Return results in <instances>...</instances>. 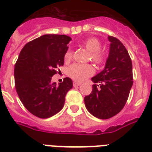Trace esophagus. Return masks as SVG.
Here are the masks:
<instances>
[{
    "instance_id": "1",
    "label": "esophagus",
    "mask_w": 152,
    "mask_h": 152,
    "mask_svg": "<svg viewBox=\"0 0 152 152\" xmlns=\"http://www.w3.org/2000/svg\"><path fill=\"white\" fill-rule=\"evenodd\" d=\"M81 85V83H79V82H76V81H74L73 82V86L74 87H76V86H79Z\"/></svg>"
}]
</instances>
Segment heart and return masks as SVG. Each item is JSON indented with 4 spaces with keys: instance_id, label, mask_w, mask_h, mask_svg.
Listing matches in <instances>:
<instances>
[{
    "instance_id": "b5f03b06",
    "label": "heart",
    "mask_w": 152,
    "mask_h": 152,
    "mask_svg": "<svg viewBox=\"0 0 152 152\" xmlns=\"http://www.w3.org/2000/svg\"><path fill=\"white\" fill-rule=\"evenodd\" d=\"M83 45L90 53L92 61L96 64H102L105 61V56L100 52L101 43L96 38H90L83 43ZM72 56V51L69 48L65 54V61H69ZM94 73V69L90 65L73 64L68 69V75L76 81H83Z\"/></svg>"
}]
</instances>
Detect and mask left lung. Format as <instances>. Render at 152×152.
<instances>
[{
  "label": "left lung",
  "instance_id": "obj_1",
  "mask_svg": "<svg viewBox=\"0 0 152 152\" xmlns=\"http://www.w3.org/2000/svg\"><path fill=\"white\" fill-rule=\"evenodd\" d=\"M109 56L104 70L91 80L93 90L84 97L87 110L99 119H109L124 108L132 85V62L121 41L108 36ZM98 84H96V83Z\"/></svg>",
  "mask_w": 152,
  "mask_h": 152
}]
</instances>
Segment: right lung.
Listing matches in <instances>:
<instances>
[{
    "mask_svg": "<svg viewBox=\"0 0 152 152\" xmlns=\"http://www.w3.org/2000/svg\"><path fill=\"white\" fill-rule=\"evenodd\" d=\"M72 39L64 35H44L27 43L15 66L16 91L23 105L39 118H48L62 109L67 92L72 88L69 77L56 85L52 77L64 64Z\"/></svg>",
    "mask_w": 152,
    "mask_h": 152,
    "instance_id": "obj_1",
    "label": "right lung"
}]
</instances>
